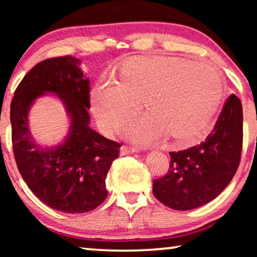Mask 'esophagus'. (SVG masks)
<instances>
[{
    "label": "esophagus",
    "instance_id": "34e87169",
    "mask_svg": "<svg viewBox=\"0 0 257 257\" xmlns=\"http://www.w3.org/2000/svg\"><path fill=\"white\" fill-rule=\"evenodd\" d=\"M138 152V149H135V147H128V146H121L120 147V154L125 156V154H132Z\"/></svg>",
    "mask_w": 257,
    "mask_h": 257
}]
</instances>
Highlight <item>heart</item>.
<instances>
[{
  "label": "heart",
  "mask_w": 257,
  "mask_h": 257,
  "mask_svg": "<svg viewBox=\"0 0 257 257\" xmlns=\"http://www.w3.org/2000/svg\"><path fill=\"white\" fill-rule=\"evenodd\" d=\"M223 79L215 65L167 57L137 59L121 71L120 79L104 76L91 93L98 124L107 135L117 132L140 106L147 111L126 130L140 143L166 135L193 143L205 131L223 98Z\"/></svg>",
  "instance_id": "1"
}]
</instances>
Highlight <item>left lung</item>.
Returning <instances> with one entry per match:
<instances>
[{"label": "left lung", "mask_w": 257, "mask_h": 257, "mask_svg": "<svg viewBox=\"0 0 257 257\" xmlns=\"http://www.w3.org/2000/svg\"><path fill=\"white\" fill-rule=\"evenodd\" d=\"M242 139V104L230 94L205 142L170 153V171L153 181L154 196L175 210L194 209L210 202L236 173Z\"/></svg>", "instance_id": "1"}]
</instances>
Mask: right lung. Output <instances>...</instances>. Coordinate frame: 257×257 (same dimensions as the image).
<instances>
[{
    "label": "right lung",
    "mask_w": 257,
    "mask_h": 257,
    "mask_svg": "<svg viewBox=\"0 0 257 257\" xmlns=\"http://www.w3.org/2000/svg\"><path fill=\"white\" fill-rule=\"evenodd\" d=\"M80 63L71 56L38 63L17 86L10 106L21 175L42 202L70 214L90 212L106 199L105 179L120 147L90 127V83ZM43 95L57 96L69 119L68 133L54 147L38 144L30 131V110Z\"/></svg>",
    "instance_id": "right-lung-1"
}]
</instances>
